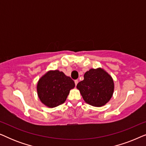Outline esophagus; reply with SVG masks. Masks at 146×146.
<instances>
[{
  "label": "esophagus",
  "instance_id": "esophagus-1",
  "mask_svg": "<svg viewBox=\"0 0 146 146\" xmlns=\"http://www.w3.org/2000/svg\"><path fill=\"white\" fill-rule=\"evenodd\" d=\"M74 82H75V85H76V86L77 84L78 83V80H74Z\"/></svg>",
  "mask_w": 146,
  "mask_h": 146
}]
</instances>
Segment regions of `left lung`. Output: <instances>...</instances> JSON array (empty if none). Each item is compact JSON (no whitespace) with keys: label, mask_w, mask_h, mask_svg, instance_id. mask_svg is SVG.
Instances as JSON below:
<instances>
[{"label":"left lung","mask_w":146,"mask_h":146,"mask_svg":"<svg viewBox=\"0 0 146 146\" xmlns=\"http://www.w3.org/2000/svg\"><path fill=\"white\" fill-rule=\"evenodd\" d=\"M84 100L96 107L105 105L112 96L113 80L102 68L90 69L84 76V80L77 84Z\"/></svg>","instance_id":"8db88e82"}]
</instances>
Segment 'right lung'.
<instances>
[{
    "label": "right lung",
    "instance_id": "1",
    "mask_svg": "<svg viewBox=\"0 0 146 146\" xmlns=\"http://www.w3.org/2000/svg\"><path fill=\"white\" fill-rule=\"evenodd\" d=\"M74 86L73 80L62 72L49 71L38 82V96L44 104L54 108L64 102L70 90Z\"/></svg>",
    "mask_w": 146,
    "mask_h": 146
}]
</instances>
